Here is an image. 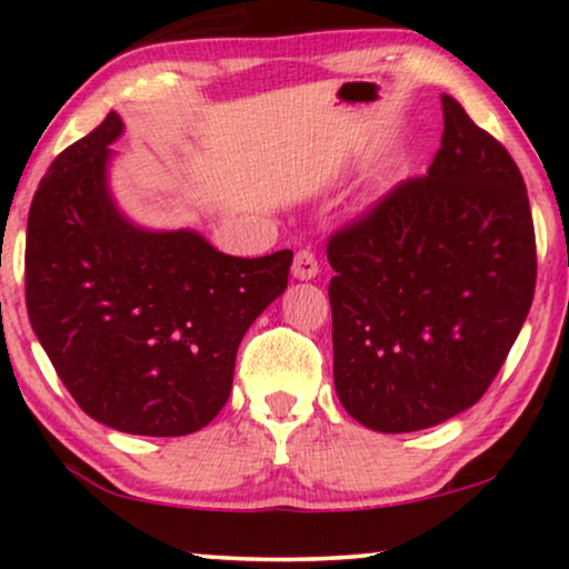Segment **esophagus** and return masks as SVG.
<instances>
[{
    "label": "esophagus",
    "mask_w": 569,
    "mask_h": 569,
    "mask_svg": "<svg viewBox=\"0 0 569 569\" xmlns=\"http://www.w3.org/2000/svg\"><path fill=\"white\" fill-rule=\"evenodd\" d=\"M292 277L302 279V282H308V279L318 277V259L313 256V251H298V253H295Z\"/></svg>",
    "instance_id": "1"
}]
</instances>
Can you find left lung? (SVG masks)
I'll use <instances>...</instances> for the list:
<instances>
[{"instance_id": "obj_1", "label": "left lung", "mask_w": 569, "mask_h": 569, "mask_svg": "<svg viewBox=\"0 0 569 569\" xmlns=\"http://www.w3.org/2000/svg\"><path fill=\"white\" fill-rule=\"evenodd\" d=\"M442 142L360 222L333 232V386L376 432L461 415L500 372L533 300L536 238L508 150L442 96Z\"/></svg>"}]
</instances>
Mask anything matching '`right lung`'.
<instances>
[{
	"label": "right lung",
	"instance_id": "add662e5",
	"mask_svg": "<svg viewBox=\"0 0 569 569\" xmlns=\"http://www.w3.org/2000/svg\"><path fill=\"white\" fill-rule=\"evenodd\" d=\"M121 116L67 147L28 214L30 326L84 415L178 438L220 415L251 323L287 290L292 251L220 253L197 230H147L108 186Z\"/></svg>",
	"mask_w": 569,
	"mask_h": 569
}]
</instances>
